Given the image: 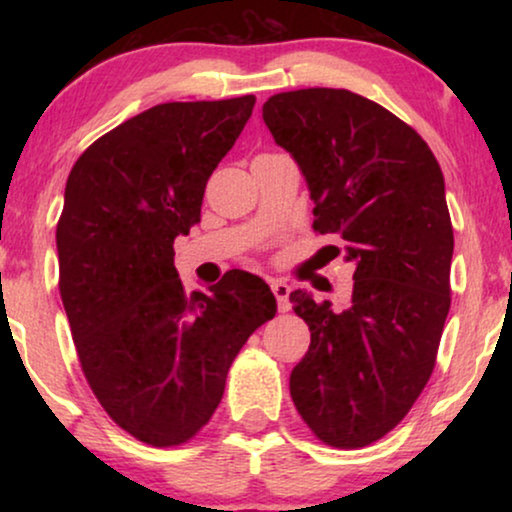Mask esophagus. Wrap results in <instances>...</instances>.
Returning <instances> with one entry per match:
<instances>
[{"mask_svg":"<svg viewBox=\"0 0 512 512\" xmlns=\"http://www.w3.org/2000/svg\"><path fill=\"white\" fill-rule=\"evenodd\" d=\"M270 289H272V293H275V298H277V310L279 312H289V293H291V286L284 282V279H275V282L270 284Z\"/></svg>","mask_w":512,"mask_h":512,"instance_id":"obj_1","label":"esophagus"}]
</instances>
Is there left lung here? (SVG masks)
<instances>
[{
    "instance_id": "8db88e82",
    "label": "left lung",
    "mask_w": 512,
    "mask_h": 512,
    "mask_svg": "<svg viewBox=\"0 0 512 512\" xmlns=\"http://www.w3.org/2000/svg\"><path fill=\"white\" fill-rule=\"evenodd\" d=\"M263 121L305 174L314 233L356 263L347 310L289 296L312 335L291 398L321 443L359 450L398 426L436 366L454 251L443 172L417 130L345 88L272 95Z\"/></svg>"
}]
</instances>
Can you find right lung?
I'll return each instance as SVG.
<instances>
[{"label": "right lung", "mask_w": 512, "mask_h": 512, "mask_svg": "<svg viewBox=\"0 0 512 512\" xmlns=\"http://www.w3.org/2000/svg\"><path fill=\"white\" fill-rule=\"evenodd\" d=\"M254 104H158L95 139L69 172L55 240L76 354L104 412L151 447L198 436L230 363L277 312L251 272L186 296L174 268V237L200 221L207 179Z\"/></svg>", "instance_id": "right-lung-1"}]
</instances>
